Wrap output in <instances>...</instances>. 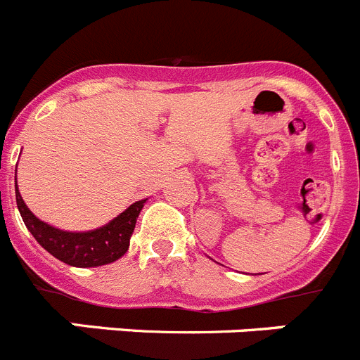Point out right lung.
<instances>
[{
	"instance_id": "add662e5",
	"label": "right lung",
	"mask_w": 360,
	"mask_h": 360,
	"mask_svg": "<svg viewBox=\"0 0 360 360\" xmlns=\"http://www.w3.org/2000/svg\"><path fill=\"white\" fill-rule=\"evenodd\" d=\"M15 202L25 225L43 249L49 250L57 259L65 262L66 265L86 269V266L113 263L128 252L129 238L135 231L136 218L141 214L146 200L135 202L113 221L90 232H65L37 219L25 205L18 186H15Z\"/></svg>"
}]
</instances>
